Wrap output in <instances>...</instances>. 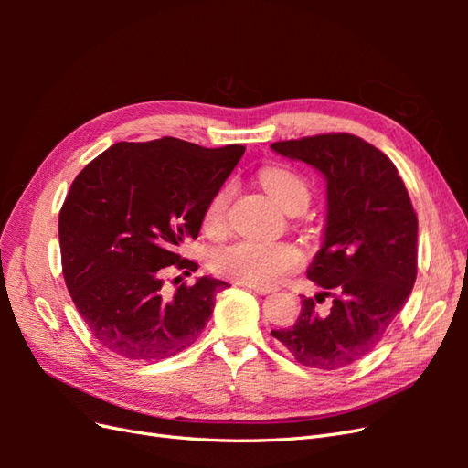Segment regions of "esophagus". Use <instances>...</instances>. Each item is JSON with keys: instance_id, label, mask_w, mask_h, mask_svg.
Listing matches in <instances>:
<instances>
[{"instance_id": "34e87169", "label": "esophagus", "mask_w": 468, "mask_h": 468, "mask_svg": "<svg viewBox=\"0 0 468 468\" xmlns=\"http://www.w3.org/2000/svg\"><path fill=\"white\" fill-rule=\"evenodd\" d=\"M250 291H253V292H258V294H267V292H271V289L269 287H253V285H246Z\"/></svg>"}]
</instances>
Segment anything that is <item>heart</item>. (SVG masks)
<instances>
[{"instance_id": "1", "label": "heart", "mask_w": 468, "mask_h": 468, "mask_svg": "<svg viewBox=\"0 0 468 468\" xmlns=\"http://www.w3.org/2000/svg\"><path fill=\"white\" fill-rule=\"evenodd\" d=\"M260 181L285 210L294 207L306 208L310 201L306 179L285 165L263 167ZM230 195V186H224L208 199L203 210V229L208 234H220L224 230ZM301 265L303 253L299 248L285 242H256V239H238L218 248L210 258V267L217 275L253 287H271Z\"/></svg>"}]
</instances>
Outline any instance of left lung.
Listing matches in <instances>:
<instances>
[{"instance_id":"1","label":"left lung","mask_w":468,"mask_h":468,"mask_svg":"<svg viewBox=\"0 0 468 468\" xmlns=\"http://www.w3.org/2000/svg\"><path fill=\"white\" fill-rule=\"evenodd\" d=\"M271 148L328 181L325 242L308 269L324 292L303 296L299 318L271 335L301 365L342 369L377 347L412 292L418 215L388 155L356 134L281 140ZM324 295L333 296V308L320 315L315 303Z\"/></svg>"}]
</instances>
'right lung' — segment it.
<instances>
[{
    "label": "right lung",
    "instance_id": "right-lung-1",
    "mask_svg": "<svg viewBox=\"0 0 468 468\" xmlns=\"http://www.w3.org/2000/svg\"><path fill=\"white\" fill-rule=\"evenodd\" d=\"M246 146L203 148L174 136L119 143L72 181L58 217L62 273L99 344L129 361H160L195 344L224 281L167 292L164 275L195 271L181 244ZM179 279V277H177Z\"/></svg>",
    "mask_w": 468,
    "mask_h": 468
}]
</instances>
